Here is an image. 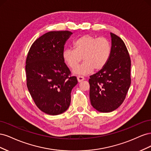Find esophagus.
I'll return each mask as SVG.
<instances>
[{"label": "esophagus", "mask_w": 151, "mask_h": 151, "mask_svg": "<svg viewBox=\"0 0 151 151\" xmlns=\"http://www.w3.org/2000/svg\"><path fill=\"white\" fill-rule=\"evenodd\" d=\"M77 81H78L79 83H81V82H82L85 79L84 77H83V76H77Z\"/></svg>", "instance_id": "obj_1"}]
</instances>
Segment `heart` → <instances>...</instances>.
<instances>
[{
    "label": "heart",
    "instance_id": "1",
    "mask_svg": "<svg viewBox=\"0 0 151 151\" xmlns=\"http://www.w3.org/2000/svg\"><path fill=\"white\" fill-rule=\"evenodd\" d=\"M74 49L66 48L62 52V58L70 68H74L82 59L84 62L73 70L76 75L86 76L94 69L99 71L106 66L111 53V46L108 40L85 35L73 43Z\"/></svg>",
    "mask_w": 151,
    "mask_h": 151
}]
</instances>
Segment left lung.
Returning <instances> with one entry per match:
<instances>
[{
    "mask_svg": "<svg viewBox=\"0 0 151 151\" xmlns=\"http://www.w3.org/2000/svg\"><path fill=\"white\" fill-rule=\"evenodd\" d=\"M111 53L103 69L91 76L89 98L97 111L109 113L115 110L124 101L131 84V61L124 42L110 33Z\"/></svg>",
    "mask_w": 151,
    "mask_h": 151,
    "instance_id": "1",
    "label": "left lung"
}]
</instances>
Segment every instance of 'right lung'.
<instances>
[{
	"instance_id": "add662e5",
	"label": "right lung",
	"mask_w": 151,
	"mask_h": 151,
	"mask_svg": "<svg viewBox=\"0 0 151 151\" xmlns=\"http://www.w3.org/2000/svg\"><path fill=\"white\" fill-rule=\"evenodd\" d=\"M72 35L68 31H50L36 40L26 62L27 87L37 107L50 115L65 112L71 91L77 84L62 58L64 45Z\"/></svg>"
}]
</instances>
